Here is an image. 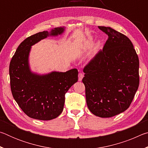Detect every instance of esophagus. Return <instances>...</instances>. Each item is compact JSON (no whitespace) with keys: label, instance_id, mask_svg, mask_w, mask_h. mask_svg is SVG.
I'll return each mask as SVG.
<instances>
[{"label":"esophagus","instance_id":"esophagus-1","mask_svg":"<svg viewBox=\"0 0 148 148\" xmlns=\"http://www.w3.org/2000/svg\"><path fill=\"white\" fill-rule=\"evenodd\" d=\"M83 77H84V74L81 73V72H79V73L78 74V80L79 81H82Z\"/></svg>","mask_w":148,"mask_h":148}]
</instances>
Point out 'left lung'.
<instances>
[{
	"instance_id": "1",
	"label": "left lung",
	"mask_w": 148,
	"mask_h": 148,
	"mask_svg": "<svg viewBox=\"0 0 148 148\" xmlns=\"http://www.w3.org/2000/svg\"><path fill=\"white\" fill-rule=\"evenodd\" d=\"M99 29L108 38L84 67L82 82L91 113L111 117L126 110L134 99L139 86V59L128 37L110 27Z\"/></svg>"
}]
</instances>
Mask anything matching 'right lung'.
Masks as SVG:
<instances>
[{"label": "right lung", "mask_w": 148, "mask_h": 148, "mask_svg": "<svg viewBox=\"0 0 148 148\" xmlns=\"http://www.w3.org/2000/svg\"><path fill=\"white\" fill-rule=\"evenodd\" d=\"M63 31V27H57L50 32L32 35L20 44L11 59L9 73L12 95L24 113L31 118L46 121L58 117L63 110L65 94L78 79L76 69L42 76L30 71L28 58L31 46L49 35L57 36Z\"/></svg>", "instance_id": "1"}]
</instances>
